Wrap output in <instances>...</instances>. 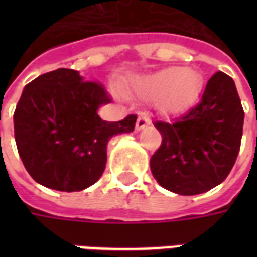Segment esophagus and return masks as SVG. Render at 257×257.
<instances>
[{
  "instance_id": "1",
  "label": "esophagus",
  "mask_w": 257,
  "mask_h": 257,
  "mask_svg": "<svg viewBox=\"0 0 257 257\" xmlns=\"http://www.w3.org/2000/svg\"><path fill=\"white\" fill-rule=\"evenodd\" d=\"M149 125H150V118H149V115L147 114H140L138 121H136V129L142 131V129H145Z\"/></svg>"
}]
</instances>
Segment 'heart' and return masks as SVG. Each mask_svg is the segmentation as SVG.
Masks as SVG:
<instances>
[{
    "label": "heart",
    "mask_w": 257,
    "mask_h": 257,
    "mask_svg": "<svg viewBox=\"0 0 257 257\" xmlns=\"http://www.w3.org/2000/svg\"><path fill=\"white\" fill-rule=\"evenodd\" d=\"M139 88L145 95H160L164 111L180 112L198 100L204 90V78L197 70L175 66L140 81Z\"/></svg>",
    "instance_id": "b5f03b06"
}]
</instances>
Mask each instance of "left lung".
<instances>
[{
  "label": "left lung",
  "mask_w": 257,
  "mask_h": 257,
  "mask_svg": "<svg viewBox=\"0 0 257 257\" xmlns=\"http://www.w3.org/2000/svg\"><path fill=\"white\" fill-rule=\"evenodd\" d=\"M154 126L162 136L150 160L157 182L180 195L213 189L228 176L241 147L243 108L234 81L217 71L197 106Z\"/></svg>",
  "instance_id": "obj_1"
}]
</instances>
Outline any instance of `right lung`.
<instances>
[{
  "mask_svg": "<svg viewBox=\"0 0 257 257\" xmlns=\"http://www.w3.org/2000/svg\"><path fill=\"white\" fill-rule=\"evenodd\" d=\"M110 101L100 82L84 81L71 68L42 74L26 85L14 114L15 140L37 183L81 191L100 179L108 140L132 132L138 118L103 121L97 108Z\"/></svg>",
  "mask_w": 257,
  "mask_h": 257,
  "instance_id": "add662e5",
  "label": "right lung"
}]
</instances>
